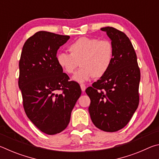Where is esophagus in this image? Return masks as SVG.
<instances>
[{
    "label": "esophagus",
    "instance_id": "esophagus-1",
    "mask_svg": "<svg viewBox=\"0 0 159 159\" xmlns=\"http://www.w3.org/2000/svg\"><path fill=\"white\" fill-rule=\"evenodd\" d=\"M80 88H81L82 92H84V91H85V89H86V86H85L84 84H80Z\"/></svg>",
    "mask_w": 159,
    "mask_h": 159
}]
</instances>
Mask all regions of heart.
Here are the masks:
<instances>
[{
  "label": "heart",
  "mask_w": 159,
  "mask_h": 159,
  "mask_svg": "<svg viewBox=\"0 0 159 159\" xmlns=\"http://www.w3.org/2000/svg\"><path fill=\"white\" fill-rule=\"evenodd\" d=\"M70 54L60 52L56 60L59 66L67 74H73L74 81L84 83L93 77L101 78L107 74L114 59V46L109 40L94 37H80L69 46Z\"/></svg>",
  "instance_id": "1"
}]
</instances>
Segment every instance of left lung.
Wrapping results in <instances>:
<instances>
[{
	"label": "left lung",
	"instance_id": "1",
	"mask_svg": "<svg viewBox=\"0 0 159 159\" xmlns=\"http://www.w3.org/2000/svg\"><path fill=\"white\" fill-rule=\"evenodd\" d=\"M114 46V59L107 74L85 90L88 110L97 128L116 132L128 124L139 104L140 71L128 37L114 27H103Z\"/></svg>",
	"mask_w": 159,
	"mask_h": 159
}]
</instances>
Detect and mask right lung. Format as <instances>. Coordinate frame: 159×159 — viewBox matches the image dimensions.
I'll return each mask as SVG.
<instances>
[{
  "mask_svg": "<svg viewBox=\"0 0 159 159\" xmlns=\"http://www.w3.org/2000/svg\"><path fill=\"white\" fill-rule=\"evenodd\" d=\"M69 36L39 31L26 40L19 63V88L29 120L43 133L55 134L65 129L81 95L80 85L69 81L56 57ZM61 91V92H59Z\"/></svg>",
  "mask_w": 159,
  "mask_h": 159,
  "instance_id": "obj_1",
  "label": "right lung"
}]
</instances>
